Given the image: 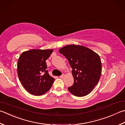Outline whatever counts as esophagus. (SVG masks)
I'll list each match as a JSON object with an SVG mask.
<instances>
[{"label":"esophagus","mask_w":125,"mask_h":125,"mask_svg":"<svg viewBox=\"0 0 125 125\" xmlns=\"http://www.w3.org/2000/svg\"><path fill=\"white\" fill-rule=\"evenodd\" d=\"M64 76H65L64 75V74H63V75H62L61 76H60V77L61 78V79H63V78L64 77Z\"/></svg>","instance_id":"1"}]
</instances>
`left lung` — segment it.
I'll list each match as a JSON object with an SVG mask.
<instances>
[{"instance_id": "obj_1", "label": "left lung", "mask_w": 125, "mask_h": 125, "mask_svg": "<svg viewBox=\"0 0 125 125\" xmlns=\"http://www.w3.org/2000/svg\"><path fill=\"white\" fill-rule=\"evenodd\" d=\"M59 52L67 58L73 69L74 82L68 87L69 91L78 97L89 94L101 76V62L99 55L85 46L74 44L66 45Z\"/></svg>"}]
</instances>
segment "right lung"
Returning a JSON list of instances; mask_svg holds the SVG:
<instances>
[{"instance_id": "right-lung-1", "label": "right lung", "mask_w": 125, "mask_h": 125, "mask_svg": "<svg viewBox=\"0 0 125 125\" xmlns=\"http://www.w3.org/2000/svg\"><path fill=\"white\" fill-rule=\"evenodd\" d=\"M52 49H32L24 51L18 61L17 72L21 84L30 94H45L52 86L54 79L49 74L45 61Z\"/></svg>"}]
</instances>
